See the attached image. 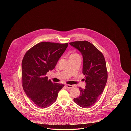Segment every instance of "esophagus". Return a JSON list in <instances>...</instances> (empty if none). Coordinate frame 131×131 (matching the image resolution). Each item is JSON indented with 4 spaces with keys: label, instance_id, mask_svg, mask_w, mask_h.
<instances>
[{
    "label": "esophagus",
    "instance_id": "esophagus-1",
    "mask_svg": "<svg viewBox=\"0 0 131 131\" xmlns=\"http://www.w3.org/2000/svg\"><path fill=\"white\" fill-rule=\"evenodd\" d=\"M66 86L67 88H74V86L71 85H69V84L66 85Z\"/></svg>",
    "mask_w": 131,
    "mask_h": 131
}]
</instances>
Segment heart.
<instances>
[{
    "label": "heart",
    "instance_id": "b5f03b06",
    "mask_svg": "<svg viewBox=\"0 0 131 131\" xmlns=\"http://www.w3.org/2000/svg\"><path fill=\"white\" fill-rule=\"evenodd\" d=\"M75 55H78V54H76V53H75V54H72V56H75Z\"/></svg>",
    "mask_w": 131,
    "mask_h": 131
}]
</instances>
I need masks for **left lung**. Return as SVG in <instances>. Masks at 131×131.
<instances>
[{"label":"left lung","instance_id":"left-lung-1","mask_svg":"<svg viewBox=\"0 0 131 131\" xmlns=\"http://www.w3.org/2000/svg\"><path fill=\"white\" fill-rule=\"evenodd\" d=\"M70 44L83 56V73L85 75L86 83L85 89L79 88L80 95L74 101L82 107L88 108L97 102L107 82L108 75L105 60L102 53L87 41H75Z\"/></svg>","mask_w":131,"mask_h":131}]
</instances>
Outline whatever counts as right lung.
Returning a JSON list of instances; mask_svg holds the SVG:
<instances>
[{"label":"right lung","mask_w":131,"mask_h":131,"mask_svg":"<svg viewBox=\"0 0 131 131\" xmlns=\"http://www.w3.org/2000/svg\"><path fill=\"white\" fill-rule=\"evenodd\" d=\"M69 44L39 43L29 49L21 63L22 86L27 96L40 108L56 102L63 84L52 83L45 75L56 67Z\"/></svg>","instance_id":"right-lung-1"}]
</instances>
